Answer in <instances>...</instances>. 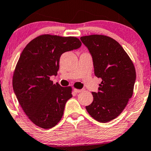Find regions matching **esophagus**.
Returning <instances> with one entry per match:
<instances>
[{
    "label": "esophagus",
    "mask_w": 151,
    "mask_h": 151,
    "mask_svg": "<svg viewBox=\"0 0 151 151\" xmlns=\"http://www.w3.org/2000/svg\"><path fill=\"white\" fill-rule=\"evenodd\" d=\"M73 91L76 93H81L83 90H82V89H78V88H74Z\"/></svg>",
    "instance_id": "34e87169"
}]
</instances>
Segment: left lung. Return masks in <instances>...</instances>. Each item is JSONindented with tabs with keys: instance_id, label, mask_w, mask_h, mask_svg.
Returning a JSON list of instances; mask_svg holds the SVG:
<instances>
[{
	"instance_id": "obj_1",
	"label": "left lung",
	"mask_w": 151,
	"mask_h": 151,
	"mask_svg": "<svg viewBox=\"0 0 151 151\" xmlns=\"http://www.w3.org/2000/svg\"><path fill=\"white\" fill-rule=\"evenodd\" d=\"M80 40L92 55L95 75L102 80L99 91L92 92L93 100L86 109L96 120L108 122L122 112L133 96L135 67L122 47L111 37L93 34Z\"/></svg>"
}]
</instances>
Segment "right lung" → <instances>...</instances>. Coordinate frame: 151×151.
Returning <instances> with one entry per match:
<instances>
[{"instance_id":"1","label":"right lung","mask_w":151,"mask_h":151,"mask_svg":"<svg viewBox=\"0 0 151 151\" xmlns=\"http://www.w3.org/2000/svg\"><path fill=\"white\" fill-rule=\"evenodd\" d=\"M82 42L76 37L40 35L27 45L14 70L12 85L18 102L34 124L44 129L55 127L63 117L72 87L53 84L60 58Z\"/></svg>"}]
</instances>
